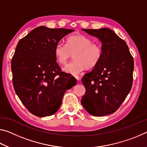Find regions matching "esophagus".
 I'll list each match as a JSON object with an SVG mask.
<instances>
[{"label": "esophagus", "instance_id": "obj_1", "mask_svg": "<svg viewBox=\"0 0 147 147\" xmlns=\"http://www.w3.org/2000/svg\"><path fill=\"white\" fill-rule=\"evenodd\" d=\"M74 78H75L77 80H80V76H78V75H74Z\"/></svg>", "mask_w": 147, "mask_h": 147}]
</instances>
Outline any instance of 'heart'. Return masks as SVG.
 <instances>
[{
    "label": "heart",
    "mask_w": 147,
    "mask_h": 147,
    "mask_svg": "<svg viewBox=\"0 0 147 147\" xmlns=\"http://www.w3.org/2000/svg\"><path fill=\"white\" fill-rule=\"evenodd\" d=\"M57 61L65 65L74 54V60L66 65L63 71L72 74H77L86 68L92 69L101 61L103 50L101 44L92 42L84 34H74L66 39V44L59 42L54 49Z\"/></svg>",
    "instance_id": "heart-1"
}]
</instances>
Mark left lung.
I'll list each match as a JSON object with an SVG mask.
<instances>
[{"mask_svg":"<svg viewBox=\"0 0 147 147\" xmlns=\"http://www.w3.org/2000/svg\"><path fill=\"white\" fill-rule=\"evenodd\" d=\"M82 30L99 39L103 55L99 63L82 78L86 93L81 103L93 116L110 115L118 110L131 89L134 58L126 42L113 30Z\"/></svg>","mask_w":147,"mask_h":147,"instance_id":"left-lung-1","label":"left lung"}]
</instances>
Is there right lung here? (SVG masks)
<instances>
[{"label": "right lung", "mask_w": 147, "mask_h": 147, "mask_svg": "<svg viewBox=\"0 0 147 147\" xmlns=\"http://www.w3.org/2000/svg\"><path fill=\"white\" fill-rule=\"evenodd\" d=\"M74 30L40 26L21 39L11 59L13 86L21 101L38 117L51 116L61 106L67 90L76 80L61 71L54 49Z\"/></svg>", "instance_id": "right-lung-1"}]
</instances>
